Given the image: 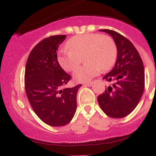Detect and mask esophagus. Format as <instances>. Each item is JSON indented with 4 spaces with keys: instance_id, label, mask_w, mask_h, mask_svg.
<instances>
[{
    "instance_id": "1",
    "label": "esophagus",
    "mask_w": 156,
    "mask_h": 156,
    "mask_svg": "<svg viewBox=\"0 0 156 156\" xmlns=\"http://www.w3.org/2000/svg\"><path fill=\"white\" fill-rule=\"evenodd\" d=\"M93 84V82H89V83H83V87H91Z\"/></svg>"
}]
</instances>
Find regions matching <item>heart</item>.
<instances>
[{
	"label": "heart",
	"mask_w": 156,
	"mask_h": 156,
	"mask_svg": "<svg viewBox=\"0 0 156 156\" xmlns=\"http://www.w3.org/2000/svg\"><path fill=\"white\" fill-rule=\"evenodd\" d=\"M58 55V60L64 70H74L80 63V58L84 56L83 67L77 68L73 73L76 81L87 82L101 72L114 65L117 58V47L114 41L99 34H86L75 36L67 43Z\"/></svg>",
	"instance_id": "1"
}]
</instances>
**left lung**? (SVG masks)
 <instances>
[{
  "instance_id": "left-lung-1",
  "label": "left lung",
  "mask_w": 156,
  "mask_h": 156,
  "mask_svg": "<svg viewBox=\"0 0 156 156\" xmlns=\"http://www.w3.org/2000/svg\"><path fill=\"white\" fill-rule=\"evenodd\" d=\"M114 39L117 50L114 67L103 79L109 82L104 93L98 97L100 107L112 118H122L135 109L144 89V69L139 52L120 34L103 29Z\"/></svg>"
}]
</instances>
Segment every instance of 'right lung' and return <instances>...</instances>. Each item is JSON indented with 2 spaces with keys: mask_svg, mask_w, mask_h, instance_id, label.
Wrapping results in <instances>:
<instances>
[{
  "mask_svg": "<svg viewBox=\"0 0 156 156\" xmlns=\"http://www.w3.org/2000/svg\"><path fill=\"white\" fill-rule=\"evenodd\" d=\"M66 35L51 36L39 42L28 55L25 70V89L35 114L53 127L70 122L76 112V96L81 84L64 88L71 76L57 59L58 46Z\"/></svg>",
  "mask_w": 156,
  "mask_h": 156,
  "instance_id": "1",
  "label": "right lung"
}]
</instances>
